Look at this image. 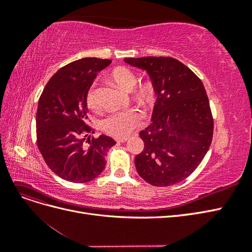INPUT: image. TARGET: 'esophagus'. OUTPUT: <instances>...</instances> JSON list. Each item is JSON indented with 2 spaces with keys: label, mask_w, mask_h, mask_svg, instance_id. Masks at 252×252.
<instances>
[{
  "label": "esophagus",
  "mask_w": 252,
  "mask_h": 252,
  "mask_svg": "<svg viewBox=\"0 0 252 252\" xmlns=\"http://www.w3.org/2000/svg\"><path fill=\"white\" fill-rule=\"evenodd\" d=\"M128 140V138H118V139H116V141L118 142V143H124V142H126Z\"/></svg>",
  "instance_id": "esophagus-1"
}]
</instances>
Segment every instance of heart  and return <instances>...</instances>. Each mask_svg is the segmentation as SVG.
Listing matches in <instances>:
<instances>
[{
    "mask_svg": "<svg viewBox=\"0 0 252 252\" xmlns=\"http://www.w3.org/2000/svg\"><path fill=\"white\" fill-rule=\"evenodd\" d=\"M112 81L122 89L130 91L136 84V77L134 72L127 67H118L110 73ZM134 94L142 103H149L154 96V90L150 84L144 83L136 86ZM86 104L89 108H96V97L94 85L91 86L86 94ZM143 113L135 109L129 108L125 110L114 111L106 116L101 122L102 130L114 138H125L130 134L136 127L143 123Z\"/></svg>",
    "mask_w": 252,
    "mask_h": 252,
    "instance_id": "b5f03b06",
    "label": "heart"
}]
</instances>
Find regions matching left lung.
<instances>
[{
  "label": "left lung",
  "mask_w": 252,
  "mask_h": 252,
  "mask_svg": "<svg viewBox=\"0 0 252 252\" xmlns=\"http://www.w3.org/2000/svg\"><path fill=\"white\" fill-rule=\"evenodd\" d=\"M124 61L146 70L158 96L151 124L140 132L144 149L134 158L136 171L150 185L177 184L197 168L211 145L213 119L205 87L170 57Z\"/></svg>",
  "instance_id": "8db88e82"
}]
</instances>
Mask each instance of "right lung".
Listing matches in <instances>:
<instances>
[{
    "label": "right lung",
    "mask_w": 252,
    "mask_h": 252,
    "mask_svg": "<svg viewBox=\"0 0 252 252\" xmlns=\"http://www.w3.org/2000/svg\"><path fill=\"white\" fill-rule=\"evenodd\" d=\"M110 60L84 58L59 69L40 96L36 111V143L49 168L60 178L86 183L104 170L107 151L116 141L94 133L88 125L86 94L96 74Z\"/></svg>",
    "instance_id": "obj_1"
}]
</instances>
